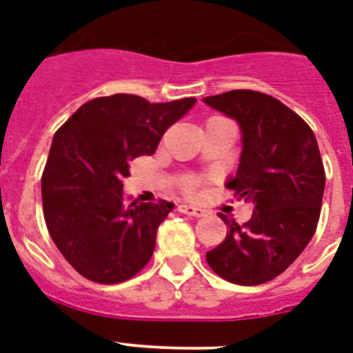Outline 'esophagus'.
I'll list each match as a JSON object with an SVG mask.
<instances>
[{
  "label": "esophagus",
  "instance_id": "1",
  "mask_svg": "<svg viewBox=\"0 0 353 353\" xmlns=\"http://www.w3.org/2000/svg\"><path fill=\"white\" fill-rule=\"evenodd\" d=\"M177 212L179 214H185V216H194V217H201L205 214V210L197 208V206L192 205H177Z\"/></svg>",
  "mask_w": 353,
  "mask_h": 353
}]
</instances>
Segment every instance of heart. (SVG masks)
<instances>
[{
    "label": "heart",
    "instance_id": "obj_1",
    "mask_svg": "<svg viewBox=\"0 0 353 353\" xmlns=\"http://www.w3.org/2000/svg\"><path fill=\"white\" fill-rule=\"evenodd\" d=\"M196 188H197V179H194V177H190V179H186V181L183 183V190H185L186 194H192Z\"/></svg>",
    "mask_w": 353,
    "mask_h": 353
}]
</instances>
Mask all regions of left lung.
<instances>
[{"label":"left lung","mask_w":353,"mask_h":353,"mask_svg":"<svg viewBox=\"0 0 353 353\" xmlns=\"http://www.w3.org/2000/svg\"><path fill=\"white\" fill-rule=\"evenodd\" d=\"M205 103L241 127V161L226 188L254 205L245 225L221 216L226 237L206 252V263L234 285H263L299 257L319 223L325 167L316 136L305 119L268 94L230 90Z\"/></svg>","instance_id":"obj_1"}]
</instances>
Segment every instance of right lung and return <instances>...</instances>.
<instances>
[{"label": "right lung", "mask_w": 353, "mask_h": 353, "mask_svg": "<svg viewBox=\"0 0 353 353\" xmlns=\"http://www.w3.org/2000/svg\"><path fill=\"white\" fill-rule=\"evenodd\" d=\"M196 103H148L134 94L96 97L54 136L41 176L43 216L57 250L83 277L116 285L145 268L157 228L174 203H125L123 179L137 156H152L163 134Z\"/></svg>", "instance_id": "obj_1"}]
</instances>
